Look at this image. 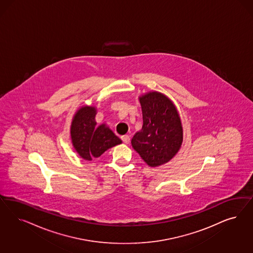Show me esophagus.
I'll return each mask as SVG.
<instances>
[{"label": "esophagus", "instance_id": "esophagus-1", "mask_svg": "<svg viewBox=\"0 0 253 253\" xmlns=\"http://www.w3.org/2000/svg\"><path fill=\"white\" fill-rule=\"evenodd\" d=\"M123 140V142L124 143H126V144H128L129 142H130V138H129V136H127V135H125V136H122V138H121Z\"/></svg>", "mask_w": 253, "mask_h": 253}]
</instances>
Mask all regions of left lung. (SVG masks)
I'll return each instance as SVG.
<instances>
[{
	"label": "left lung",
	"instance_id": "1",
	"mask_svg": "<svg viewBox=\"0 0 253 253\" xmlns=\"http://www.w3.org/2000/svg\"><path fill=\"white\" fill-rule=\"evenodd\" d=\"M139 102L143 125L132 138V147L150 167L168 163L183 139L178 111L169 98L156 91L140 96Z\"/></svg>",
	"mask_w": 253,
	"mask_h": 253
}]
</instances>
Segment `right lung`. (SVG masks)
Returning a JSON list of instances; mask_svg holds the SVG:
<instances>
[{"label":"right lung","mask_w":253,"mask_h":253,"mask_svg":"<svg viewBox=\"0 0 253 253\" xmlns=\"http://www.w3.org/2000/svg\"><path fill=\"white\" fill-rule=\"evenodd\" d=\"M94 106H83L74 114L71 126V138L75 151L83 159L91 161L108 149L121 144L122 140L115 136L105 124L97 126Z\"/></svg>","instance_id":"obj_1"}]
</instances>
